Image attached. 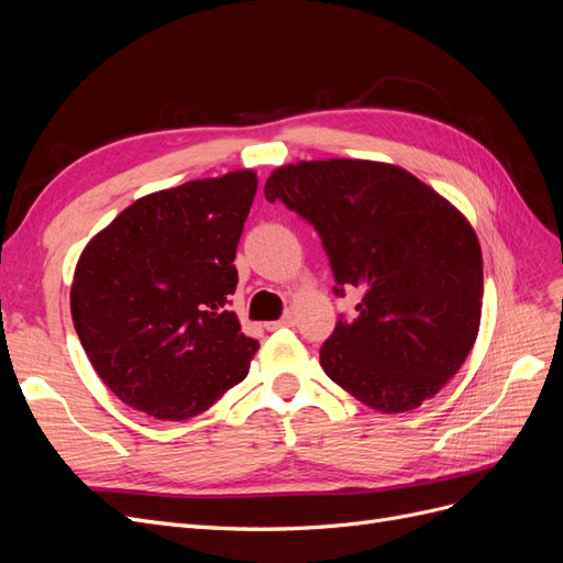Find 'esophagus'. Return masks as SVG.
I'll return each mask as SVG.
<instances>
[{
  "instance_id": "1",
  "label": "esophagus",
  "mask_w": 563,
  "mask_h": 563,
  "mask_svg": "<svg viewBox=\"0 0 563 563\" xmlns=\"http://www.w3.org/2000/svg\"><path fill=\"white\" fill-rule=\"evenodd\" d=\"M294 323H296V317H294L291 312H286L282 319H277V321H269V323H267V329H269V331H275V329H284V327H294Z\"/></svg>"
}]
</instances>
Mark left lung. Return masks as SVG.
Masks as SVG:
<instances>
[{
  "label": "left lung",
  "instance_id": "1",
  "mask_svg": "<svg viewBox=\"0 0 563 563\" xmlns=\"http://www.w3.org/2000/svg\"><path fill=\"white\" fill-rule=\"evenodd\" d=\"M265 197L317 230L335 296L362 294L321 345L327 376L383 413L434 397L479 333L484 263L467 218L404 168L366 159L282 166Z\"/></svg>",
  "mask_w": 563,
  "mask_h": 563
}]
</instances>
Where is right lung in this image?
<instances>
[{
	"instance_id": "add662e5",
	"label": "right lung",
	"mask_w": 563,
	"mask_h": 563,
	"mask_svg": "<svg viewBox=\"0 0 563 563\" xmlns=\"http://www.w3.org/2000/svg\"><path fill=\"white\" fill-rule=\"evenodd\" d=\"M253 172L133 201L81 251L70 310L91 366L126 406L187 420L242 383L258 340L228 310Z\"/></svg>"
}]
</instances>
